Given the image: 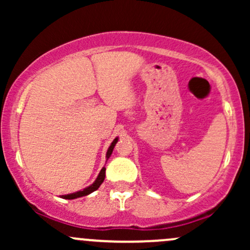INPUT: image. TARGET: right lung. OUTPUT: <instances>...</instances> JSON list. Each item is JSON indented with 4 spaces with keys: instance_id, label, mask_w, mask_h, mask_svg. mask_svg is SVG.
Instances as JSON below:
<instances>
[{
    "instance_id": "1",
    "label": "right lung",
    "mask_w": 250,
    "mask_h": 250,
    "mask_svg": "<svg viewBox=\"0 0 250 250\" xmlns=\"http://www.w3.org/2000/svg\"><path fill=\"white\" fill-rule=\"evenodd\" d=\"M117 141H119V137H115V139H114V141L111 142V145L109 146V148H108V150H107V154H105V159H107V161H108L109 157H110L111 153H113L114 147H115V145L117 143ZM104 177H105V168L103 167V168L101 169V171H100V174L97 175L96 180L94 181V182L91 183V185L89 186V187L82 189V190L75 191V193L67 194V195H62L61 197H62V199H65V200H74V199H77V197L87 196V195L91 194V193H93V191H95V190H97V189H99L100 186L102 185L103 181H104Z\"/></svg>"
}]
</instances>
